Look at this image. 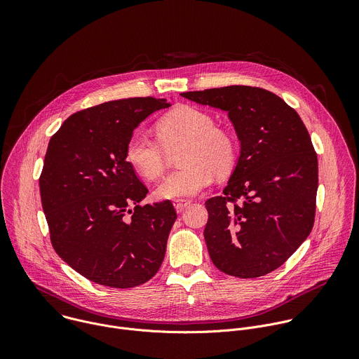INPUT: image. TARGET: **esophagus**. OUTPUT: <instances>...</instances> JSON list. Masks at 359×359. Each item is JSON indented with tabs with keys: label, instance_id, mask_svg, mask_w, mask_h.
Returning <instances> with one entry per match:
<instances>
[{
	"label": "esophagus",
	"instance_id": "esophagus-1",
	"mask_svg": "<svg viewBox=\"0 0 359 359\" xmlns=\"http://www.w3.org/2000/svg\"><path fill=\"white\" fill-rule=\"evenodd\" d=\"M190 203H191V201L187 200V198H177V200L173 201V206H175V209H176L177 213H182V212L189 206Z\"/></svg>",
	"mask_w": 359,
	"mask_h": 359
}]
</instances>
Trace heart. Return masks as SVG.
Returning a JSON list of instances; mask_svg holds the SVG:
<instances>
[{"mask_svg": "<svg viewBox=\"0 0 359 359\" xmlns=\"http://www.w3.org/2000/svg\"><path fill=\"white\" fill-rule=\"evenodd\" d=\"M158 139L135 130L125 146L128 165L142 177L155 180L165 172L169 151L177 147V170L168 175L155 189L161 200L191 197L209 187L215 175H229L237 161V139L215 118L194 107H180L156 125Z\"/></svg>", "mask_w": 359, "mask_h": 359, "instance_id": "b5f03b06", "label": "heart"}]
</instances>
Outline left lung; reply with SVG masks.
Returning <instances> with one entry per match:
<instances>
[{
	"mask_svg": "<svg viewBox=\"0 0 359 359\" xmlns=\"http://www.w3.org/2000/svg\"><path fill=\"white\" fill-rule=\"evenodd\" d=\"M182 96L226 111L240 140L223 196L206 201L210 259L229 276H266L314 226L318 161L310 133L291 107L263 88L233 85Z\"/></svg>",
	"mask_w": 359,
	"mask_h": 359,
	"instance_id": "obj_1",
	"label": "left lung"
}]
</instances>
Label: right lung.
<instances>
[{"mask_svg":"<svg viewBox=\"0 0 359 359\" xmlns=\"http://www.w3.org/2000/svg\"><path fill=\"white\" fill-rule=\"evenodd\" d=\"M166 99L129 97L71 115L50 137L39 177L50 243L85 278L132 288L158 273L177 219L166 200L140 204L147 187L125 159L132 132Z\"/></svg>","mask_w":359,"mask_h":359,"instance_id":"right-lung-1","label":"right lung"}]
</instances>
